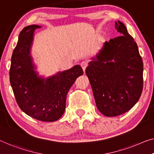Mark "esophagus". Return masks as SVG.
Segmentation results:
<instances>
[{"label":"esophagus","instance_id":"obj_1","mask_svg":"<svg viewBox=\"0 0 154 154\" xmlns=\"http://www.w3.org/2000/svg\"><path fill=\"white\" fill-rule=\"evenodd\" d=\"M81 66L82 68V69H83L84 72H85V70H86V68L87 66H88V63L86 62V61H82L81 63Z\"/></svg>","mask_w":154,"mask_h":154}]
</instances>
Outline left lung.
Instances as JSON below:
<instances>
[{
    "label": "left lung",
    "mask_w": 154,
    "mask_h": 154,
    "mask_svg": "<svg viewBox=\"0 0 154 154\" xmlns=\"http://www.w3.org/2000/svg\"><path fill=\"white\" fill-rule=\"evenodd\" d=\"M121 36L105 41L86 69L96 106L104 116L131 109L143 88V63L137 43L122 23L115 22Z\"/></svg>",
    "instance_id": "obj_1"
}]
</instances>
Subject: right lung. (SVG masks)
Listing matches in <instances>:
<instances>
[{"label":"right lung","instance_id":"right-lung-1","mask_svg":"<svg viewBox=\"0 0 154 154\" xmlns=\"http://www.w3.org/2000/svg\"><path fill=\"white\" fill-rule=\"evenodd\" d=\"M41 27L31 25L24 27L11 56V86L20 109L36 120L54 122L66 109L67 93L78 77L84 74L79 65L44 77L36 71L31 55L34 31Z\"/></svg>","mask_w":154,"mask_h":154}]
</instances>
